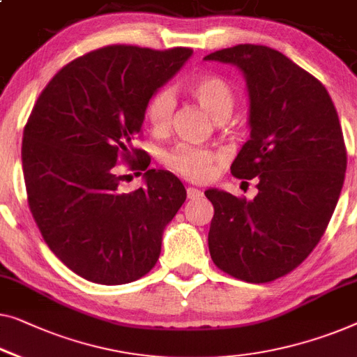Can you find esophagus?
<instances>
[{
  "label": "esophagus",
  "mask_w": 357,
  "mask_h": 357,
  "mask_svg": "<svg viewBox=\"0 0 357 357\" xmlns=\"http://www.w3.org/2000/svg\"><path fill=\"white\" fill-rule=\"evenodd\" d=\"M201 195H203V191L198 190V188H193V187H188V188H187L188 199H196V198H199Z\"/></svg>",
  "instance_id": "esophagus-1"
}]
</instances>
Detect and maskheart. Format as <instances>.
<instances>
[{
	"mask_svg": "<svg viewBox=\"0 0 357 357\" xmlns=\"http://www.w3.org/2000/svg\"><path fill=\"white\" fill-rule=\"evenodd\" d=\"M187 93L214 119L225 121L234 112L236 95L224 77L215 74H203L188 82ZM175 101L167 90H159L149 98L144 107V117L149 128L158 135L166 133L174 116ZM220 156L206 148L178 144L164 154V164L190 182H208L213 177Z\"/></svg>",
	"mask_w": 357,
	"mask_h": 357,
	"instance_id": "1",
	"label": "heart"
}]
</instances>
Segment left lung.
<instances>
[{"label": "left lung", "instance_id": "8db88e82", "mask_svg": "<svg viewBox=\"0 0 357 357\" xmlns=\"http://www.w3.org/2000/svg\"><path fill=\"white\" fill-rule=\"evenodd\" d=\"M204 59L238 66L246 77L251 138L230 170L257 182L252 201L204 193L214 206L211 257L240 280L272 282L311 255L332 219L346 172L342 126L327 89L280 51L236 45Z\"/></svg>", "mask_w": 357, "mask_h": 357}]
</instances>
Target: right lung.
Segmentation results:
<instances>
[{"instance_id": "1", "label": "right lung", "mask_w": 357, "mask_h": 357, "mask_svg": "<svg viewBox=\"0 0 357 357\" xmlns=\"http://www.w3.org/2000/svg\"><path fill=\"white\" fill-rule=\"evenodd\" d=\"M193 50L109 45L66 64L24 127L22 169L35 224L50 250L86 280L135 282L156 266L162 231L185 203L174 174L148 169L132 146L144 107ZM147 185L120 191V162Z\"/></svg>"}]
</instances>
